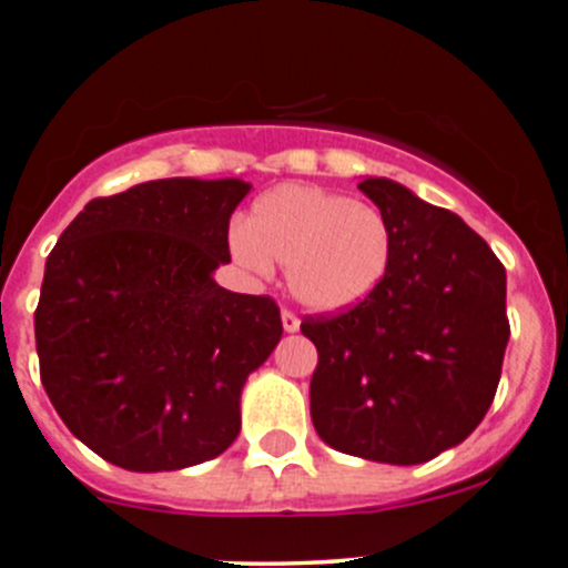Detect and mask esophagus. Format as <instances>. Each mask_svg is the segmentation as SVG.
<instances>
[{"instance_id": "obj_1", "label": "esophagus", "mask_w": 568, "mask_h": 568, "mask_svg": "<svg viewBox=\"0 0 568 568\" xmlns=\"http://www.w3.org/2000/svg\"><path fill=\"white\" fill-rule=\"evenodd\" d=\"M283 329L285 332H296V329H300V318H296L291 311H283Z\"/></svg>"}]
</instances>
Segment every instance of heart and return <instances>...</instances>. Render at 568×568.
I'll return each instance as SVG.
<instances>
[{
  "label": "heart",
  "mask_w": 568,
  "mask_h": 568,
  "mask_svg": "<svg viewBox=\"0 0 568 568\" xmlns=\"http://www.w3.org/2000/svg\"><path fill=\"white\" fill-rule=\"evenodd\" d=\"M231 252L255 277H266L272 263L285 266L296 302L316 313H341L382 285L393 231L376 205L283 183L252 203L244 227L231 233Z\"/></svg>",
  "instance_id": "heart-1"
}]
</instances>
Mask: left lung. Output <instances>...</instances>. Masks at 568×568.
Instances as JSON below:
<instances>
[{"mask_svg":"<svg viewBox=\"0 0 568 568\" xmlns=\"http://www.w3.org/2000/svg\"><path fill=\"white\" fill-rule=\"evenodd\" d=\"M365 194L393 231L379 288L337 316H307L318 348V437L368 462L423 464L464 443L495 400L506 354V268L448 209L390 178Z\"/></svg>","mask_w":568,"mask_h":568,"instance_id":"obj_1","label":"left lung"}]
</instances>
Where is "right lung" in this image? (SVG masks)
<instances>
[{
    "label": "right lung",
    "instance_id": "add662e5",
    "mask_svg": "<svg viewBox=\"0 0 568 568\" xmlns=\"http://www.w3.org/2000/svg\"><path fill=\"white\" fill-rule=\"evenodd\" d=\"M239 178H164L95 197L45 261L40 382L71 434L134 473L209 462L242 428V387L280 343L268 296L233 294Z\"/></svg>",
    "mask_w": 568,
    "mask_h": 568
}]
</instances>
